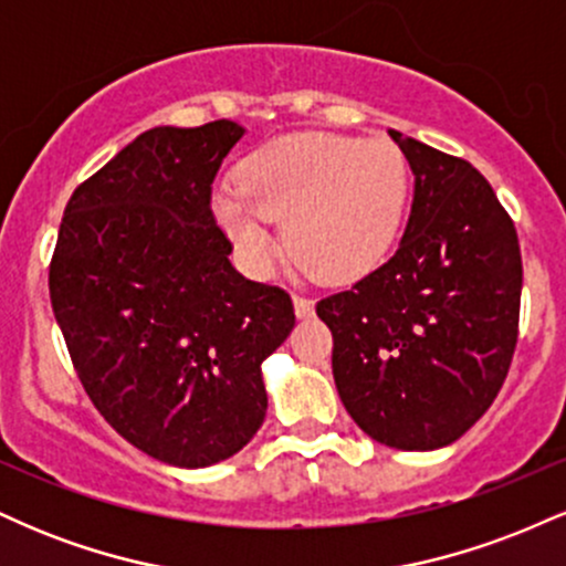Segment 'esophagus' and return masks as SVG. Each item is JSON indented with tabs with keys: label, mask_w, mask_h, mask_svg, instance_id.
I'll return each instance as SVG.
<instances>
[{
	"label": "esophagus",
	"mask_w": 566,
	"mask_h": 566,
	"mask_svg": "<svg viewBox=\"0 0 566 566\" xmlns=\"http://www.w3.org/2000/svg\"><path fill=\"white\" fill-rule=\"evenodd\" d=\"M292 303H295L297 319H308V316H314V301H311V297L292 295Z\"/></svg>",
	"instance_id": "34e87169"
}]
</instances>
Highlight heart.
I'll use <instances>...</instances> for the list:
<instances>
[{"mask_svg": "<svg viewBox=\"0 0 566 566\" xmlns=\"http://www.w3.org/2000/svg\"><path fill=\"white\" fill-rule=\"evenodd\" d=\"M409 165L388 138L295 133L258 148L216 210L242 255L265 269L276 252L269 220L324 282H350L391 255L407 216Z\"/></svg>", "mask_w": 566, "mask_h": 566, "instance_id": "obj_1", "label": "heart"}]
</instances>
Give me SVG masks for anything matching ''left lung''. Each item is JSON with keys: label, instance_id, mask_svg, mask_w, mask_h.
<instances>
[{"label": "left lung", "instance_id": "1", "mask_svg": "<svg viewBox=\"0 0 566 566\" xmlns=\"http://www.w3.org/2000/svg\"><path fill=\"white\" fill-rule=\"evenodd\" d=\"M415 172L405 237L350 290L316 303L333 375L361 431L439 450L490 409L518 337L522 252L513 220L471 161L391 129Z\"/></svg>", "mask_w": 566, "mask_h": 566}]
</instances>
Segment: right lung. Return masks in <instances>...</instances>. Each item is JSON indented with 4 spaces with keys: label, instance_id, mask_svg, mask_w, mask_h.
I'll use <instances>...</instances> for the list:
<instances>
[{
    "label": "right lung",
    "instance_id": "add662e5",
    "mask_svg": "<svg viewBox=\"0 0 566 566\" xmlns=\"http://www.w3.org/2000/svg\"><path fill=\"white\" fill-rule=\"evenodd\" d=\"M244 129L154 127L71 193L50 301L106 423L161 463L205 469L255 437L261 365L287 340V290L244 279L212 180Z\"/></svg>",
    "mask_w": 566,
    "mask_h": 566
}]
</instances>
